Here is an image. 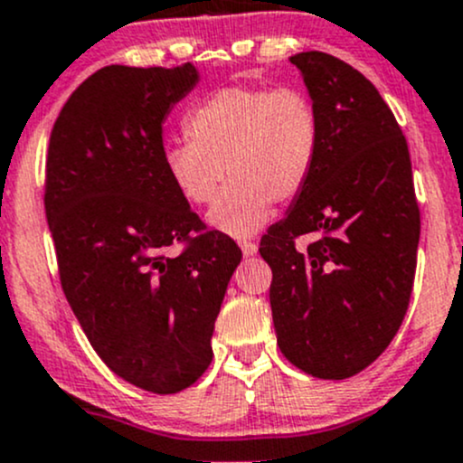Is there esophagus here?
<instances>
[{"label":"esophagus","instance_id":"34e87169","mask_svg":"<svg viewBox=\"0 0 463 463\" xmlns=\"http://www.w3.org/2000/svg\"><path fill=\"white\" fill-rule=\"evenodd\" d=\"M240 249H241V253H244V258H250V255L258 253V244H255V241H250V240L240 241Z\"/></svg>","mask_w":463,"mask_h":463}]
</instances>
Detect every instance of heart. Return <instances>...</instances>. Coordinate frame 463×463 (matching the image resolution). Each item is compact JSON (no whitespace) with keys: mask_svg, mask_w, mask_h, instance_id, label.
<instances>
[{"mask_svg":"<svg viewBox=\"0 0 463 463\" xmlns=\"http://www.w3.org/2000/svg\"><path fill=\"white\" fill-rule=\"evenodd\" d=\"M184 132L188 141L163 147V170L194 205L213 202L226 172L208 222L232 237L253 235L275 202L307 188L322 143L316 102L298 87H222L185 114Z\"/></svg>","mask_w":463,"mask_h":463,"instance_id":"obj_1","label":"heart"}]
</instances>
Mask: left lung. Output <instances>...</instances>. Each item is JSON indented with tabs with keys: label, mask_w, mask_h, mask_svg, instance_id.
<instances>
[{
	"label": "left lung",
	"mask_w": 463,
	"mask_h": 463,
	"mask_svg": "<svg viewBox=\"0 0 463 463\" xmlns=\"http://www.w3.org/2000/svg\"><path fill=\"white\" fill-rule=\"evenodd\" d=\"M320 114L309 184L260 241L279 352L340 381L376 361L412 296L421 232L408 141L378 89L320 51L293 55ZM302 234L315 241L298 250Z\"/></svg>",
	"instance_id": "1"
}]
</instances>
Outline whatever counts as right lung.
I'll return each instance as SVG.
<instances>
[{
    "mask_svg": "<svg viewBox=\"0 0 463 463\" xmlns=\"http://www.w3.org/2000/svg\"><path fill=\"white\" fill-rule=\"evenodd\" d=\"M194 85L193 64L100 69L64 102L46 154L44 210L64 296L102 363L154 394H176L208 370L241 260L163 170V120Z\"/></svg>",
    "mask_w": 463,
    "mask_h": 463,
    "instance_id": "right-lung-1",
    "label": "right lung"
}]
</instances>
